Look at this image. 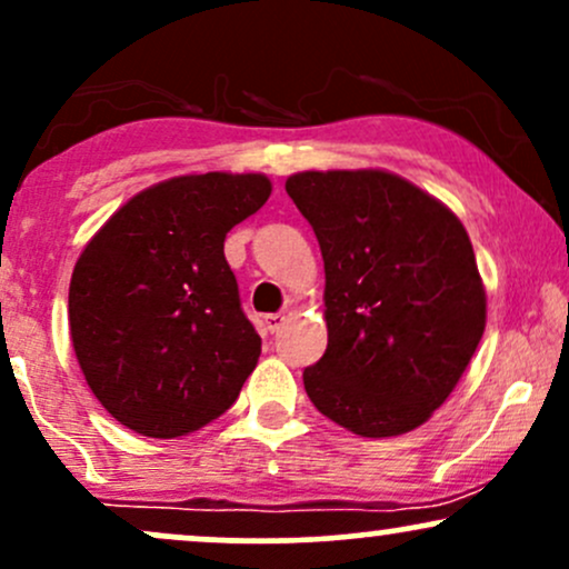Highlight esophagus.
<instances>
[{
    "label": "esophagus",
    "mask_w": 569,
    "mask_h": 569,
    "mask_svg": "<svg viewBox=\"0 0 569 569\" xmlns=\"http://www.w3.org/2000/svg\"><path fill=\"white\" fill-rule=\"evenodd\" d=\"M286 323V316L283 312H270V316H264V326L270 335H276V331H280V326Z\"/></svg>",
    "instance_id": "1"
}]
</instances>
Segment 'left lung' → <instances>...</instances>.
Returning <instances> with one entry per match:
<instances>
[{"mask_svg":"<svg viewBox=\"0 0 569 569\" xmlns=\"http://www.w3.org/2000/svg\"><path fill=\"white\" fill-rule=\"evenodd\" d=\"M286 192L321 246L329 345L305 369L321 415L363 439L415 430L447 401L487 326L462 221L401 176L302 171Z\"/></svg>","mask_w":569,"mask_h":569,"instance_id":"1","label":"left lung"}]
</instances>
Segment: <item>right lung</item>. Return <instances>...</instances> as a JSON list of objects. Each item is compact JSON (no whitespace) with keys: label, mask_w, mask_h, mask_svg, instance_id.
I'll return each mask as SVG.
<instances>
[{"label":"right lung","mask_w":569,"mask_h":569,"mask_svg":"<svg viewBox=\"0 0 569 569\" xmlns=\"http://www.w3.org/2000/svg\"><path fill=\"white\" fill-rule=\"evenodd\" d=\"M270 192L262 173L173 176L133 194L84 246L69 286L71 345L117 422L176 439L232 407L262 339L224 238Z\"/></svg>","instance_id":"add662e5"}]
</instances>
